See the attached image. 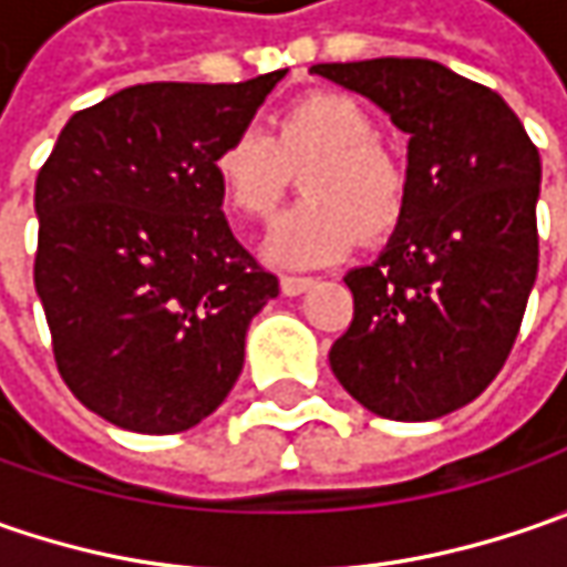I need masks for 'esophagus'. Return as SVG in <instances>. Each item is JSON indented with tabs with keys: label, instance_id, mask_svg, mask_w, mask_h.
Listing matches in <instances>:
<instances>
[{
	"label": "esophagus",
	"instance_id": "obj_1",
	"mask_svg": "<svg viewBox=\"0 0 567 567\" xmlns=\"http://www.w3.org/2000/svg\"><path fill=\"white\" fill-rule=\"evenodd\" d=\"M312 284H316V277H306V274H284V277H280V290L287 296L306 293Z\"/></svg>",
	"mask_w": 567,
	"mask_h": 567
}]
</instances>
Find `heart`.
Returning <instances> with one entry per match:
<instances>
[{"instance_id": "b5f03b06", "label": "heart", "mask_w": 567, "mask_h": 567, "mask_svg": "<svg viewBox=\"0 0 567 567\" xmlns=\"http://www.w3.org/2000/svg\"><path fill=\"white\" fill-rule=\"evenodd\" d=\"M379 135L362 100L312 91L277 113L271 135L255 125L236 128L214 157V176L229 210L261 224L302 173L306 198L274 227L268 258L316 268L347 255L360 236H391L406 214L410 166Z\"/></svg>"}]
</instances>
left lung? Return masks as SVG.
Here are the masks:
<instances>
[{"label":"left lung","instance_id":"obj_1","mask_svg":"<svg viewBox=\"0 0 567 567\" xmlns=\"http://www.w3.org/2000/svg\"><path fill=\"white\" fill-rule=\"evenodd\" d=\"M312 72L410 135L406 214L379 261L343 277L353 318L328 360L365 410L439 420L489 388L520 331L539 265V151L492 87L432 59Z\"/></svg>","mask_w":567,"mask_h":567}]
</instances>
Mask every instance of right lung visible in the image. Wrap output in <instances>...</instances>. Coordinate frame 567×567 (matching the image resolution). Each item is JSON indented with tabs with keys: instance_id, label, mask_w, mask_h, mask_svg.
<instances>
[{
	"instance_id": "1",
	"label": "right lung",
	"mask_w": 567,
	"mask_h": 567,
	"mask_svg": "<svg viewBox=\"0 0 567 567\" xmlns=\"http://www.w3.org/2000/svg\"><path fill=\"white\" fill-rule=\"evenodd\" d=\"M284 75L125 87L78 110L40 166L33 287L59 375L106 423L183 432L239 379L280 284L233 236L214 157Z\"/></svg>"
}]
</instances>
